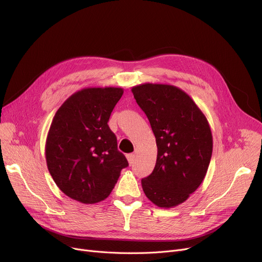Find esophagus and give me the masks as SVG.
<instances>
[{"mask_svg":"<svg viewBox=\"0 0 262 262\" xmlns=\"http://www.w3.org/2000/svg\"><path fill=\"white\" fill-rule=\"evenodd\" d=\"M134 156H135L134 154H127V155H126V158H127L129 164L133 163V161H134Z\"/></svg>","mask_w":262,"mask_h":262,"instance_id":"34e87169","label":"esophagus"}]
</instances>
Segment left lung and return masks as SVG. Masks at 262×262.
Segmentation results:
<instances>
[{"label": "left lung", "mask_w": 262, "mask_h": 262, "mask_svg": "<svg viewBox=\"0 0 262 262\" xmlns=\"http://www.w3.org/2000/svg\"><path fill=\"white\" fill-rule=\"evenodd\" d=\"M155 135L157 159L141 180L158 207L184 203L200 187L212 155V135L205 115L190 96L171 85L143 84L132 89Z\"/></svg>", "instance_id": "1"}]
</instances>
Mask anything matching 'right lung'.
Returning a JSON list of instances; mask_svg holds the SVG:
<instances>
[{
    "instance_id": "add662e5",
    "label": "right lung",
    "mask_w": 262,
    "mask_h": 262,
    "mask_svg": "<svg viewBox=\"0 0 262 262\" xmlns=\"http://www.w3.org/2000/svg\"><path fill=\"white\" fill-rule=\"evenodd\" d=\"M122 88H86L57 110L46 143L50 174L66 195L84 204L105 200L127 159L108 126Z\"/></svg>"
}]
</instances>
